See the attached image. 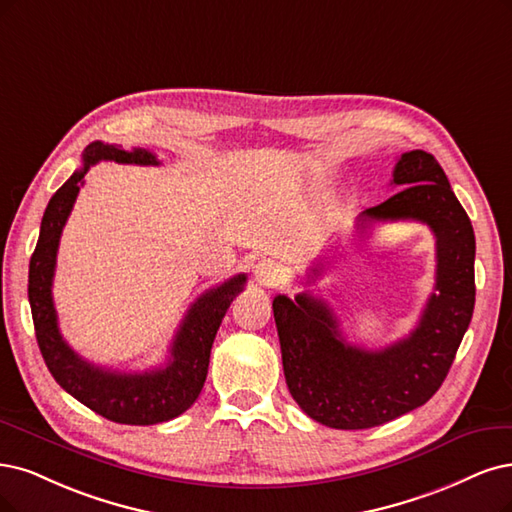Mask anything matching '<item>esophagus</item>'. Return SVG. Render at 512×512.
Listing matches in <instances>:
<instances>
[{
    "mask_svg": "<svg viewBox=\"0 0 512 512\" xmlns=\"http://www.w3.org/2000/svg\"><path fill=\"white\" fill-rule=\"evenodd\" d=\"M253 274H255L257 282H261V285H266V287H276L282 280V268L272 259H259L255 263Z\"/></svg>",
    "mask_w": 512,
    "mask_h": 512,
    "instance_id": "34e87169",
    "label": "esophagus"
}]
</instances>
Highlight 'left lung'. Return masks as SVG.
Masks as SVG:
<instances>
[{"instance_id":"obj_1","label":"left lung","mask_w":512,"mask_h":512,"mask_svg":"<svg viewBox=\"0 0 512 512\" xmlns=\"http://www.w3.org/2000/svg\"><path fill=\"white\" fill-rule=\"evenodd\" d=\"M399 192L356 221L367 234L380 221H420L437 238V282L405 339L382 350L348 344L333 310L310 293L272 301L282 369L295 403L337 430L386 424L432 399L456 358L475 310V232L443 173L422 149L407 151L392 173ZM323 263L310 268L314 282Z\"/></svg>"}]
</instances>
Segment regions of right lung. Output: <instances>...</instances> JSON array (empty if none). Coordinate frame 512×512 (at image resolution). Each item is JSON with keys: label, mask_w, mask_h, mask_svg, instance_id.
Wrapping results in <instances>:
<instances>
[{"label": "right lung", "mask_w": 512, "mask_h": 512, "mask_svg": "<svg viewBox=\"0 0 512 512\" xmlns=\"http://www.w3.org/2000/svg\"><path fill=\"white\" fill-rule=\"evenodd\" d=\"M82 160V168L75 170L50 198L42 217L40 238L29 261V304L37 346L59 386L94 413L130 426L168 422L187 411L198 399L208 373V358H211L217 329L234 297L244 289L246 276L238 274L225 280L223 285L202 293L189 306L164 367L143 373H120L84 361L63 339L52 301L56 251H59L63 227L92 164L113 160L120 164L158 166L160 162L147 149L126 151L120 145L101 141L90 143L84 149Z\"/></svg>", "instance_id": "right-lung-1"}]
</instances>
